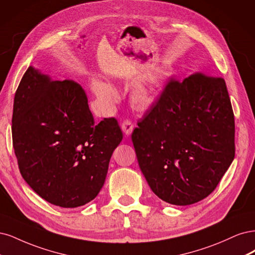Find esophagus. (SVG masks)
I'll list each match as a JSON object with an SVG mask.
<instances>
[{"label":"esophagus","instance_id":"34e87169","mask_svg":"<svg viewBox=\"0 0 255 255\" xmlns=\"http://www.w3.org/2000/svg\"><path fill=\"white\" fill-rule=\"evenodd\" d=\"M122 129H123V131H124V132L127 135H129L131 132H132V130H133L132 122H131L130 120H124V121H123V123H122Z\"/></svg>","mask_w":255,"mask_h":255}]
</instances>
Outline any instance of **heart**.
Instances as JSON below:
<instances>
[{"label":"heart","instance_id":"b5f03b06","mask_svg":"<svg viewBox=\"0 0 255 255\" xmlns=\"http://www.w3.org/2000/svg\"><path fill=\"white\" fill-rule=\"evenodd\" d=\"M158 81L149 84H137L132 91V101L138 106H146L152 102L154 97V88ZM93 91L96 96L105 104H114L118 101V93L110 85L101 80H94L92 84Z\"/></svg>","mask_w":255,"mask_h":255}]
</instances>
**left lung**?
Segmentation results:
<instances>
[{
	"instance_id": "8db88e82",
	"label": "left lung",
	"mask_w": 255,
	"mask_h": 255,
	"mask_svg": "<svg viewBox=\"0 0 255 255\" xmlns=\"http://www.w3.org/2000/svg\"><path fill=\"white\" fill-rule=\"evenodd\" d=\"M138 166L163 201L188 205L208 197L235 157V123L223 77L196 72L169 78L137 122Z\"/></svg>"
}]
</instances>
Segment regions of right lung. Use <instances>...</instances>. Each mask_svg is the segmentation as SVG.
<instances>
[{"mask_svg": "<svg viewBox=\"0 0 255 255\" xmlns=\"http://www.w3.org/2000/svg\"><path fill=\"white\" fill-rule=\"evenodd\" d=\"M11 130L21 176L41 198L61 208L95 198L123 138L116 118L95 125L80 85L52 81L32 67L15 91Z\"/></svg>", "mask_w": 255, "mask_h": 255, "instance_id": "1", "label": "right lung"}]
</instances>
